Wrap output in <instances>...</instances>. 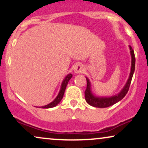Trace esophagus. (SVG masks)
I'll list each match as a JSON object with an SVG mask.
<instances>
[{
    "label": "esophagus",
    "instance_id": "obj_1",
    "mask_svg": "<svg viewBox=\"0 0 148 148\" xmlns=\"http://www.w3.org/2000/svg\"><path fill=\"white\" fill-rule=\"evenodd\" d=\"M84 67L83 65H81V64H77L75 67V68H74V72L76 74H81V73L84 72Z\"/></svg>",
    "mask_w": 148,
    "mask_h": 148
}]
</instances>
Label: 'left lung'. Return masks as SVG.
I'll return each mask as SVG.
<instances>
[{"instance_id": "8db88e82", "label": "left lung", "mask_w": 148, "mask_h": 148, "mask_svg": "<svg viewBox=\"0 0 148 148\" xmlns=\"http://www.w3.org/2000/svg\"><path fill=\"white\" fill-rule=\"evenodd\" d=\"M129 47H130L131 58H132V63H131L132 66H131L130 76H129L128 79H127L126 84H125L123 89L118 94L111 97L96 96L92 92L90 81L88 79V78L86 77V80H87V88H86V91H85V98H86V101H87L88 104H90L92 106L97 107V108H106V107L111 106L112 105L115 104V103L120 101V100L123 99L125 97V96L126 95L127 92L129 90V88H130L131 81H132L134 70H135L136 62L134 50L132 49L131 46H129Z\"/></svg>"}]
</instances>
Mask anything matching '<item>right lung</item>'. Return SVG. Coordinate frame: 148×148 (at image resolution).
<instances>
[{
	"label": "right lung",
	"mask_w": 148,
	"mask_h": 148,
	"mask_svg": "<svg viewBox=\"0 0 148 148\" xmlns=\"http://www.w3.org/2000/svg\"><path fill=\"white\" fill-rule=\"evenodd\" d=\"M72 74H71V73H70V74H67V75L65 76V78H64V79H63L62 84H61L60 91H59L58 94L56 97L55 99H54L53 101H52L51 103H48L47 105H45V106H41L42 108H53V107L56 106L60 102V101L62 100V97H63L64 91H65V89H66V87H67V84H68L69 81L71 79V78H72Z\"/></svg>",
	"instance_id": "1"
}]
</instances>
